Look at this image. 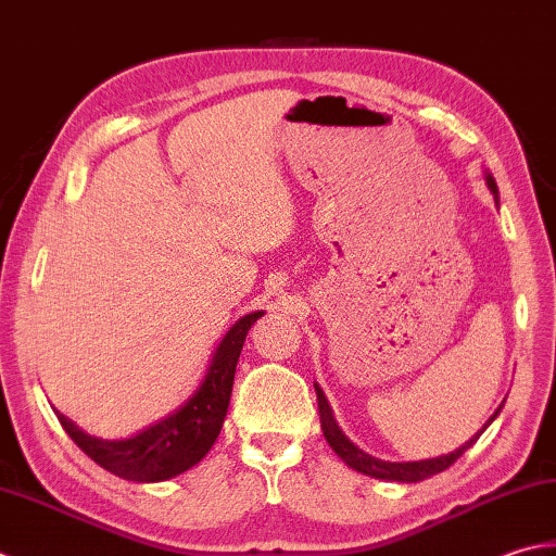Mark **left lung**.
<instances>
[{"mask_svg": "<svg viewBox=\"0 0 556 556\" xmlns=\"http://www.w3.org/2000/svg\"><path fill=\"white\" fill-rule=\"evenodd\" d=\"M486 187H490V191L494 194V201L500 203V189H496V182L492 175H486ZM314 391H316V401H319V415H321V429H324V437L328 441V446H331L338 456H341L350 468L362 472V475H369V478H377V480H391V482H420V480H427L432 478V475L437 472H444L448 466H453L463 453H466L475 441L480 439V434L484 432L486 427H490L496 415L502 413L504 403L496 407L494 415L490 417V420L484 422V427L480 429L478 434H475L470 441H466V444L458 446L456 451L446 453V456H437V458H427V460H407V463H391V460H381V458H374L369 456V453H365L362 448H357L353 441H350L343 429L338 427L336 417H333V410L331 405H328L326 395L321 391L319 383H314Z\"/></svg>", "mask_w": 556, "mask_h": 556, "instance_id": "obj_1", "label": "left lung"}]
</instances>
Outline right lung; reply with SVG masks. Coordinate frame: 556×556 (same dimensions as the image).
I'll list each match as a JSON object with an SVG mask.
<instances>
[{"mask_svg": "<svg viewBox=\"0 0 556 556\" xmlns=\"http://www.w3.org/2000/svg\"><path fill=\"white\" fill-rule=\"evenodd\" d=\"M258 316H264V312L240 316L215 348L206 377L201 379L199 389L189 395L187 403L163 420L143 427L141 432L127 439H100L86 434L60 410H54L56 420L88 458H93L100 468L117 478L131 482L177 478L201 463L218 439L225 415H228L237 359H240L249 328Z\"/></svg>", "mask_w": 556, "mask_h": 556, "instance_id": "1", "label": "right lung"}]
</instances>
